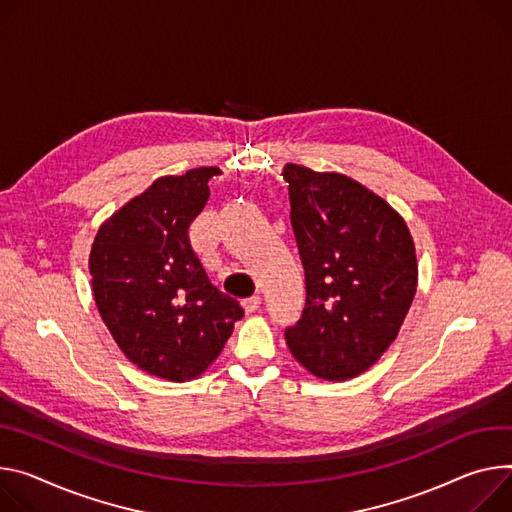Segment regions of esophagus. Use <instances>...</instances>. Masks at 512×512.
I'll use <instances>...</instances> for the list:
<instances>
[{
	"instance_id": "esophagus-1",
	"label": "esophagus",
	"mask_w": 512,
	"mask_h": 512,
	"mask_svg": "<svg viewBox=\"0 0 512 512\" xmlns=\"http://www.w3.org/2000/svg\"><path fill=\"white\" fill-rule=\"evenodd\" d=\"M243 308H245V312H247V314L257 312V310L261 308V298H259V296H253V298L243 300Z\"/></svg>"
}]
</instances>
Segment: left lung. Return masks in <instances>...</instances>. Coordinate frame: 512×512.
I'll list each match as a JSON object with an SVG mask.
<instances>
[{"label": "left lung", "instance_id": "8db88e82", "mask_svg": "<svg viewBox=\"0 0 512 512\" xmlns=\"http://www.w3.org/2000/svg\"><path fill=\"white\" fill-rule=\"evenodd\" d=\"M290 218L304 265L306 306L286 343L312 376L345 382L398 337L418 263L404 218L359 181L288 163Z\"/></svg>", "mask_w": 512, "mask_h": 512}]
</instances>
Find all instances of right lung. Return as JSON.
Segmentation results:
<instances>
[{
	"label": "right lung",
	"mask_w": 512,
	"mask_h": 512,
	"mask_svg": "<svg viewBox=\"0 0 512 512\" xmlns=\"http://www.w3.org/2000/svg\"><path fill=\"white\" fill-rule=\"evenodd\" d=\"M218 173L198 167L155 179L100 226L89 253L91 290L116 345L169 382L202 376L245 314L210 284L188 239Z\"/></svg>",
	"instance_id": "1"
}]
</instances>
